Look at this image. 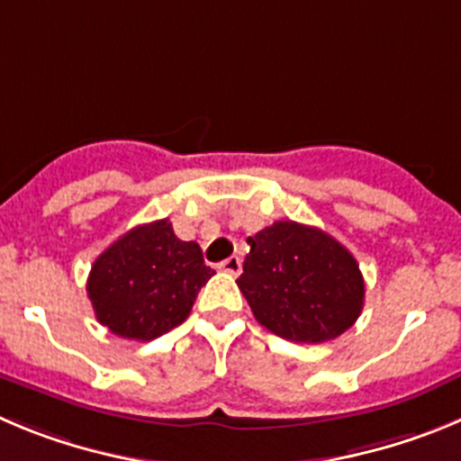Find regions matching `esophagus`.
<instances>
[{
	"label": "esophagus",
	"mask_w": 461,
	"mask_h": 461,
	"mask_svg": "<svg viewBox=\"0 0 461 461\" xmlns=\"http://www.w3.org/2000/svg\"><path fill=\"white\" fill-rule=\"evenodd\" d=\"M221 270H225V273H230V275H239L240 273V257L231 255L230 259L222 261Z\"/></svg>",
	"instance_id": "34e87169"
}]
</instances>
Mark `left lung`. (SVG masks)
I'll use <instances>...</instances> for the list:
<instances>
[{
    "mask_svg": "<svg viewBox=\"0 0 461 461\" xmlns=\"http://www.w3.org/2000/svg\"><path fill=\"white\" fill-rule=\"evenodd\" d=\"M248 245L236 284L266 330L286 341L322 343L355 325L364 277L355 257L328 231L277 221Z\"/></svg>",
    "mask_w": 461,
    "mask_h": 461,
    "instance_id": "left-lung-1",
    "label": "left lung"
}]
</instances>
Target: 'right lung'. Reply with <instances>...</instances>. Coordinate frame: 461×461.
I'll return each instance as SVG.
<instances>
[{"instance_id":"right-lung-1","label":"right lung","mask_w":461,"mask_h":461,"mask_svg":"<svg viewBox=\"0 0 461 461\" xmlns=\"http://www.w3.org/2000/svg\"><path fill=\"white\" fill-rule=\"evenodd\" d=\"M213 270L195 240H179L172 222H148L109 245L88 275L95 316L113 334L152 341L182 325Z\"/></svg>"}]
</instances>
